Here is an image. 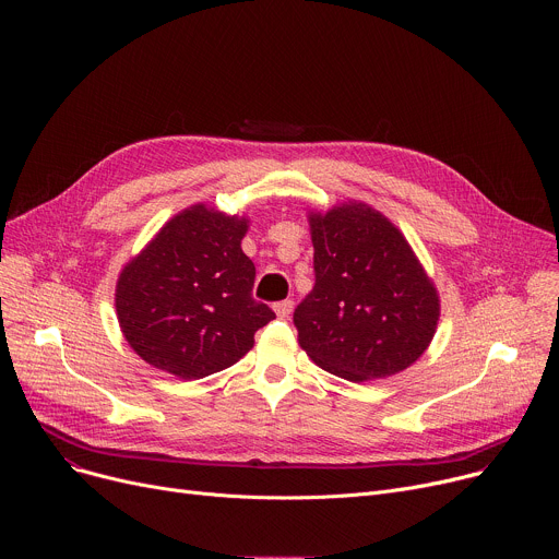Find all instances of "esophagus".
Segmentation results:
<instances>
[{"label":"esophagus","instance_id":"obj_1","mask_svg":"<svg viewBox=\"0 0 559 559\" xmlns=\"http://www.w3.org/2000/svg\"><path fill=\"white\" fill-rule=\"evenodd\" d=\"M292 307H294L292 300H281V302L274 305V311H276L278 318H287L292 313Z\"/></svg>","mask_w":559,"mask_h":559}]
</instances>
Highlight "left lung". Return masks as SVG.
Returning <instances> with one entry per match:
<instances>
[{
  "label": "left lung",
  "instance_id": "1",
  "mask_svg": "<svg viewBox=\"0 0 559 559\" xmlns=\"http://www.w3.org/2000/svg\"><path fill=\"white\" fill-rule=\"evenodd\" d=\"M307 221L316 285L294 311L302 352L349 382L412 367L436 336L440 296L405 234L352 199Z\"/></svg>",
  "mask_w": 559,
  "mask_h": 559
}]
</instances>
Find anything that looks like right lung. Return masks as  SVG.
Returning <instances> with one entry per match:
<instances>
[{
    "label": "right lung",
    "instance_id": "obj_1",
    "mask_svg": "<svg viewBox=\"0 0 559 559\" xmlns=\"http://www.w3.org/2000/svg\"><path fill=\"white\" fill-rule=\"evenodd\" d=\"M250 218L197 203L132 257L115 289L134 354L181 380L223 371L254 347L274 311L252 298L257 267L241 250Z\"/></svg>",
    "mask_w": 559,
    "mask_h": 559
}]
</instances>
